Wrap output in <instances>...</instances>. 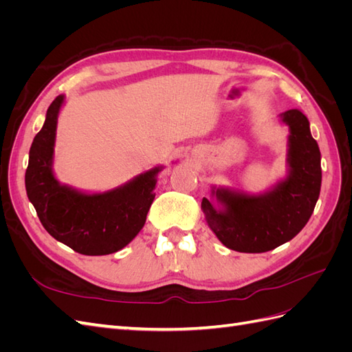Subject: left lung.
<instances>
[{"mask_svg":"<svg viewBox=\"0 0 352 352\" xmlns=\"http://www.w3.org/2000/svg\"><path fill=\"white\" fill-rule=\"evenodd\" d=\"M279 119L289 129L286 176L260 194L229 186H211L201 210L217 239L229 250L265 252L291 241L310 220L320 195V150L310 122L300 110Z\"/></svg>","mask_w":352,"mask_h":352,"instance_id":"1","label":"left lung"}]
</instances>
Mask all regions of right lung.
Wrapping results in <instances>:
<instances>
[{
    "instance_id": "add662e5",
    "label": "right lung",
    "mask_w": 352,
    "mask_h": 352,
    "mask_svg": "<svg viewBox=\"0 0 352 352\" xmlns=\"http://www.w3.org/2000/svg\"><path fill=\"white\" fill-rule=\"evenodd\" d=\"M66 95L51 102L45 122L29 151L25 175L26 194L42 226L52 238L83 255L120 251L141 232L155 197V166L126 184L104 192H89L61 184L54 173L58 116Z\"/></svg>"
}]
</instances>
